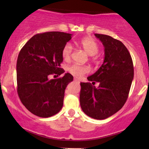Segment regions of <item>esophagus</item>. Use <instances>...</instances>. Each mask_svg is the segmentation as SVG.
<instances>
[{
    "mask_svg": "<svg viewBox=\"0 0 149 149\" xmlns=\"http://www.w3.org/2000/svg\"><path fill=\"white\" fill-rule=\"evenodd\" d=\"M74 81H76V82H78V83H80L79 80H78V79H77V78H74Z\"/></svg>",
    "mask_w": 149,
    "mask_h": 149,
    "instance_id": "34e87169",
    "label": "esophagus"
}]
</instances>
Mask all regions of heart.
<instances>
[{"instance_id":"heart-1","label":"heart","mask_w":149,"mask_h":149,"mask_svg":"<svg viewBox=\"0 0 149 149\" xmlns=\"http://www.w3.org/2000/svg\"><path fill=\"white\" fill-rule=\"evenodd\" d=\"M80 47L85 50L89 55H95L99 51V45L95 39L92 38H84L80 40ZM73 52V47L70 43L66 44L62 49L61 54L64 60L69 61L71 57ZM69 72L76 78H81L89 73L90 69L87 66H81L78 64H73L68 69Z\"/></svg>"}]
</instances>
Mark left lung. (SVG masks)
I'll list each match as a JSON object with an SVG mask.
<instances>
[{"instance_id":"obj_1","label":"left lung","mask_w":149,"mask_h":149,"mask_svg":"<svg viewBox=\"0 0 149 149\" xmlns=\"http://www.w3.org/2000/svg\"><path fill=\"white\" fill-rule=\"evenodd\" d=\"M95 36L103 44L105 57L100 69L88 77L92 83H80V104L87 116L103 120L118 111L127 101L134 78V66L122 42L104 34ZM96 81L100 84L98 88L93 86Z\"/></svg>"}]
</instances>
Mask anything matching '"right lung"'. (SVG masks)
<instances>
[{"label":"right lung","mask_w":149,"mask_h":149,"mask_svg":"<svg viewBox=\"0 0 149 149\" xmlns=\"http://www.w3.org/2000/svg\"><path fill=\"white\" fill-rule=\"evenodd\" d=\"M71 36L59 31L38 33L20 50L17 61V93L23 105L34 115L51 117L63 107L65 89L73 77L69 73L56 79L49 80V76L64 73L60 68L61 52Z\"/></svg>","instance_id":"right-lung-1"}]
</instances>
